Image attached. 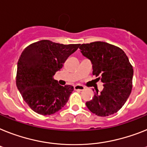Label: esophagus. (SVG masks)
I'll return each instance as SVG.
<instances>
[{"instance_id":"obj_1","label":"esophagus","mask_w":147,"mask_h":147,"mask_svg":"<svg viewBox=\"0 0 147 147\" xmlns=\"http://www.w3.org/2000/svg\"><path fill=\"white\" fill-rule=\"evenodd\" d=\"M74 89L75 90L82 91L83 89H85V87L82 85H76V86H74Z\"/></svg>"}]
</instances>
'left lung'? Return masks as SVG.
Masks as SVG:
<instances>
[{
  "mask_svg": "<svg viewBox=\"0 0 147 147\" xmlns=\"http://www.w3.org/2000/svg\"><path fill=\"white\" fill-rule=\"evenodd\" d=\"M82 55L91 61L92 74L104 82L100 93L86 102L91 112L99 116L113 114L122 108L131 94L134 71L124 51L105 42L96 41L80 47Z\"/></svg>",
  "mask_w": 147,
  "mask_h": 147,
  "instance_id": "8db88e82",
  "label": "left lung"
}]
</instances>
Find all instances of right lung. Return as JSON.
I'll return each mask as SVG.
<instances>
[{
	"label": "right lung",
	"mask_w": 147,
	"mask_h": 147,
	"mask_svg": "<svg viewBox=\"0 0 147 147\" xmlns=\"http://www.w3.org/2000/svg\"><path fill=\"white\" fill-rule=\"evenodd\" d=\"M80 45L43 40L23 50L17 64L16 86L34 112L43 116L53 114L67 102L74 87L61 86L53 76Z\"/></svg>",
	"instance_id": "obj_1"
}]
</instances>
